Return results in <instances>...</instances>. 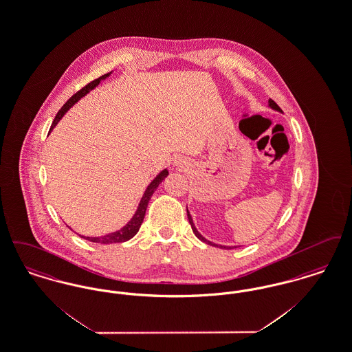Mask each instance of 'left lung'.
Instances as JSON below:
<instances>
[{"mask_svg":"<svg viewBox=\"0 0 352 352\" xmlns=\"http://www.w3.org/2000/svg\"><path fill=\"white\" fill-rule=\"evenodd\" d=\"M269 107L270 108H273V109H276V111H280L281 112V109H280V107L274 102V101L272 100V99H269ZM187 218H188V221H190V224H191V228H192V232L195 234V236L201 240L203 243H206V244H210V245H212V247H218V248H221V250H231V248H234V247H226V245H219V244H215V243H211V241H208L207 239H204L203 236H201L199 232H198V230L195 228V226H194V221H192V218H191V215H190V212H188V210H187ZM236 248V247H234Z\"/></svg>","mask_w":352,"mask_h":352,"instance_id":"1","label":"left lung"}]
</instances>
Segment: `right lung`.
I'll list each match as a JSON object with an SVG mask.
<instances>
[{
    "label": "right lung",
    "instance_id": "obj_1",
    "mask_svg": "<svg viewBox=\"0 0 352 352\" xmlns=\"http://www.w3.org/2000/svg\"><path fill=\"white\" fill-rule=\"evenodd\" d=\"M112 72H108V74H105V75H102L100 76L99 79H95L94 82H91V83L87 84L85 87H83L80 91H78L72 98H69L68 99L67 102L59 109V112L56 113V116L54 118V121H52V124H51L50 132L55 128V125L60 121V118H63L65 115H66V112H67L68 109L76 102V101H79V99H82L84 95H87L91 89H94L96 85H99L101 80L102 79H105V78H108L109 75H111ZM168 175V171L165 168V170H162L153 181H151V184L148 186V188L145 190V192H144V197H142V199L140 201V204H138V208H137V211H135V214L133 215V218L131 219V221H128V224L126 226H124L121 230H118L116 232H112V234H104V236H98V237H89V236H83V234H79L80 237H83L85 240H88V241H92V243H99V244H115V243H124V241H128L129 239H132L134 234L138 232V230H140V227H141V224H142V221H144V218H145V212H146V208H148V203L151 201V195H153V192L157 190V187L160 186V184L166 178Z\"/></svg>",
    "mask_w": 352,
    "mask_h": 352
}]
</instances>
